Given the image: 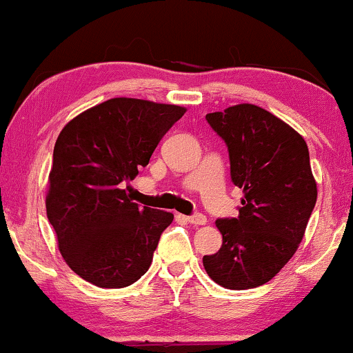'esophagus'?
Wrapping results in <instances>:
<instances>
[{
	"mask_svg": "<svg viewBox=\"0 0 353 353\" xmlns=\"http://www.w3.org/2000/svg\"><path fill=\"white\" fill-rule=\"evenodd\" d=\"M188 222L192 225H204L208 224V217L204 214H194V216L188 217Z\"/></svg>",
	"mask_w": 353,
	"mask_h": 353,
	"instance_id": "esophagus-1",
	"label": "esophagus"
}]
</instances>
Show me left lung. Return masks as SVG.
<instances>
[{
  "instance_id": "1",
  "label": "left lung",
  "mask_w": 353,
  "mask_h": 353,
  "mask_svg": "<svg viewBox=\"0 0 353 353\" xmlns=\"http://www.w3.org/2000/svg\"><path fill=\"white\" fill-rule=\"evenodd\" d=\"M205 119L228 144L230 176L244 197L239 217L216 221L222 245L202 264L225 289H254L281 272L305 234L317 201L309 148L294 128L255 104Z\"/></svg>"
}]
</instances>
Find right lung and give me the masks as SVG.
I'll use <instances>...</instances> for the list:
<instances>
[{
  "instance_id": "right-lung-1",
  "label": "right lung",
  "mask_w": 353,
  "mask_h": 353,
  "mask_svg": "<svg viewBox=\"0 0 353 353\" xmlns=\"http://www.w3.org/2000/svg\"><path fill=\"white\" fill-rule=\"evenodd\" d=\"M185 108L112 98L63 128L48 177L46 212L64 262L101 289H123L148 272L174 216L132 202V181Z\"/></svg>"
}]
</instances>
